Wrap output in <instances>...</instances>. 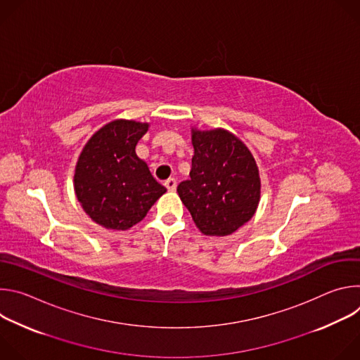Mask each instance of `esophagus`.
<instances>
[{
	"label": "esophagus",
	"instance_id": "obj_1",
	"mask_svg": "<svg viewBox=\"0 0 360 360\" xmlns=\"http://www.w3.org/2000/svg\"><path fill=\"white\" fill-rule=\"evenodd\" d=\"M165 186H167V189H168V191L174 192V191L176 189V179H175V178H169V179H167V181H165Z\"/></svg>",
	"mask_w": 360,
	"mask_h": 360
}]
</instances>
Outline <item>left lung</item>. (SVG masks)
<instances>
[{
	"label": "left lung",
	"mask_w": 360,
	"mask_h": 360,
	"mask_svg": "<svg viewBox=\"0 0 360 360\" xmlns=\"http://www.w3.org/2000/svg\"><path fill=\"white\" fill-rule=\"evenodd\" d=\"M191 179L178 185V195L203 235L228 236L258 210L259 168L249 148L224 128H191Z\"/></svg>",
	"instance_id": "8db88e82"
}]
</instances>
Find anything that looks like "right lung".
Segmentation results:
<instances>
[{"mask_svg":"<svg viewBox=\"0 0 360 360\" xmlns=\"http://www.w3.org/2000/svg\"><path fill=\"white\" fill-rule=\"evenodd\" d=\"M148 128V122L114 120L101 127L79 153L74 191L85 214L102 228L131 229L167 192L135 152Z\"/></svg>","mask_w":360,"mask_h":360,"instance_id":"right-lung-1","label":"right lung"}]
</instances>
